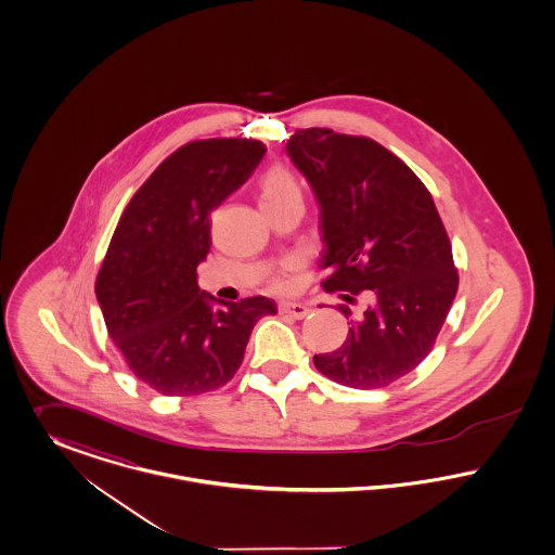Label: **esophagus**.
<instances>
[{
  "instance_id": "1",
  "label": "esophagus",
  "mask_w": 555,
  "mask_h": 555,
  "mask_svg": "<svg viewBox=\"0 0 555 555\" xmlns=\"http://www.w3.org/2000/svg\"><path fill=\"white\" fill-rule=\"evenodd\" d=\"M279 310H281V314L294 317L295 321H301V319L308 317V312H310V308L304 306V304H299V301H283V304L279 306Z\"/></svg>"
}]
</instances>
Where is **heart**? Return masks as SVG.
Instances as JSON below:
<instances>
[{
	"mask_svg": "<svg viewBox=\"0 0 555 555\" xmlns=\"http://www.w3.org/2000/svg\"><path fill=\"white\" fill-rule=\"evenodd\" d=\"M295 193H299V191H297V184H295L292 173H289V171H285L283 167H274V169H270V171L261 178V205H263V203L281 201V198L295 195ZM294 266L295 261H289L285 268H287V270H292ZM274 285H276V289H287V287H289V279H287V276H281V279H276V283H274Z\"/></svg>",
	"mask_w": 555,
	"mask_h": 555,
	"instance_id": "obj_1",
	"label": "heart"
}]
</instances>
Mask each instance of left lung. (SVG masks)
Returning <instances> with one entry per match:
<instances>
[{
  "mask_svg": "<svg viewBox=\"0 0 555 555\" xmlns=\"http://www.w3.org/2000/svg\"><path fill=\"white\" fill-rule=\"evenodd\" d=\"M319 203L323 287L365 297L346 341L314 357L328 379L384 388L429 354L456 294L453 249L422 180L388 149L333 130L295 131L285 144Z\"/></svg>",
  "mask_w": 555,
  "mask_h": 555,
  "instance_id": "left-lung-1",
  "label": "left lung"
}]
</instances>
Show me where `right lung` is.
<instances>
[{
	"instance_id": "1",
	"label": "right lung",
	"mask_w": 555,
	"mask_h": 555,
	"mask_svg": "<svg viewBox=\"0 0 555 555\" xmlns=\"http://www.w3.org/2000/svg\"><path fill=\"white\" fill-rule=\"evenodd\" d=\"M266 146L247 138L178 149L131 196L96 279L111 339L133 375L165 396H195L232 379L251 328L276 304L220 301L196 285L211 247L209 214L256 171Z\"/></svg>"
}]
</instances>
